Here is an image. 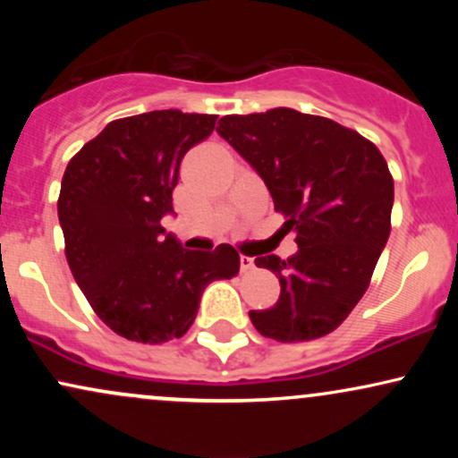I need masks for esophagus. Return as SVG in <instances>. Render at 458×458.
Listing matches in <instances>:
<instances>
[{"mask_svg": "<svg viewBox=\"0 0 458 458\" xmlns=\"http://www.w3.org/2000/svg\"><path fill=\"white\" fill-rule=\"evenodd\" d=\"M254 269V259L250 256H241V273H247Z\"/></svg>", "mask_w": 458, "mask_h": 458, "instance_id": "34e87169", "label": "esophagus"}]
</instances>
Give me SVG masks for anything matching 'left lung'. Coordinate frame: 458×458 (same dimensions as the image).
Segmentation results:
<instances>
[{"instance_id":"left-lung-1","label":"left lung","mask_w":458,"mask_h":458,"mask_svg":"<svg viewBox=\"0 0 458 458\" xmlns=\"http://www.w3.org/2000/svg\"><path fill=\"white\" fill-rule=\"evenodd\" d=\"M217 133L259 172L284 225L297 233L295 256L256 259L282 293L273 308L251 310V323L277 343L323 338L364 297L390 236L386 159L357 131L288 107L224 115Z\"/></svg>"}]
</instances>
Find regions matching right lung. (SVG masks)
<instances>
[{"mask_svg": "<svg viewBox=\"0 0 458 458\" xmlns=\"http://www.w3.org/2000/svg\"><path fill=\"white\" fill-rule=\"evenodd\" d=\"M213 114L161 109L109 123L68 161L57 217L72 277L97 317L127 340L181 338L204 288L239 273L233 245L185 250L163 236L185 152L213 133Z\"/></svg>", "mask_w": 458, "mask_h": 458, "instance_id": "add662e5", "label": "right lung"}]
</instances>
